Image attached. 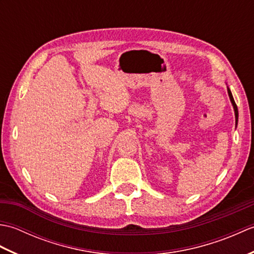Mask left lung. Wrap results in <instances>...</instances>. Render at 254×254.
<instances>
[{"mask_svg": "<svg viewBox=\"0 0 254 254\" xmlns=\"http://www.w3.org/2000/svg\"><path fill=\"white\" fill-rule=\"evenodd\" d=\"M227 90H228V95H229V98H230L231 104H233V106H234L235 117H236V124H237V123H238V108H237V105H236V102H235V100H234V97H233V94H231L230 89L227 88Z\"/></svg>", "mask_w": 254, "mask_h": 254, "instance_id": "8db88e82", "label": "left lung"}]
</instances>
